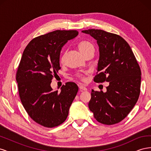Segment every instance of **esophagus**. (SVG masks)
<instances>
[{
    "label": "esophagus",
    "mask_w": 151,
    "mask_h": 151,
    "mask_svg": "<svg viewBox=\"0 0 151 151\" xmlns=\"http://www.w3.org/2000/svg\"><path fill=\"white\" fill-rule=\"evenodd\" d=\"M79 89H80L81 90H83V91H87V90H88V89H87V88H86V87L83 86V85H80V86H79Z\"/></svg>",
    "instance_id": "esophagus-1"
}]
</instances>
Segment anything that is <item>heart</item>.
<instances>
[{"label":"heart","mask_w":151,"mask_h":151,"mask_svg":"<svg viewBox=\"0 0 151 151\" xmlns=\"http://www.w3.org/2000/svg\"><path fill=\"white\" fill-rule=\"evenodd\" d=\"M78 47H79V50L81 51V52L83 53L84 55H86V53L88 51H89L91 49L94 48L93 44L89 42H88V41H82V42H81L79 43ZM63 57H64V55H63L62 57V58H61L62 61L63 60ZM76 76L77 77V78L79 79L81 81H84L86 79L85 76L83 74H77L76 75Z\"/></svg>","instance_id":"b5f03b06"}]
</instances>
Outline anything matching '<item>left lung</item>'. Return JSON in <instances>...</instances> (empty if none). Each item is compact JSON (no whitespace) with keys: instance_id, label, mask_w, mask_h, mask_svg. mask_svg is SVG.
I'll list each match as a JSON object with an SVG mask.
<instances>
[{"instance_id":"left-lung-1","label":"left lung","mask_w":151,"mask_h":151,"mask_svg":"<svg viewBox=\"0 0 151 151\" xmlns=\"http://www.w3.org/2000/svg\"><path fill=\"white\" fill-rule=\"evenodd\" d=\"M97 40L99 59L94 81L109 82L106 92L91 91L89 108L98 122L122 121L134 107L140 92L141 70L129 45L120 36L101 29L82 31Z\"/></svg>"}]
</instances>
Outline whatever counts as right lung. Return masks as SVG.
Wrapping results in <instances>:
<instances>
[{"mask_svg": "<svg viewBox=\"0 0 151 151\" xmlns=\"http://www.w3.org/2000/svg\"><path fill=\"white\" fill-rule=\"evenodd\" d=\"M78 33L77 30L50 32L32 40L22 53L16 73L19 97L31 119L45 127H55L65 121L78 91L72 82L63 85L60 93L50 86L61 68L62 47Z\"/></svg>", "mask_w": 151, "mask_h": 151, "instance_id": "right-lung-1", "label": "right lung"}]
</instances>
